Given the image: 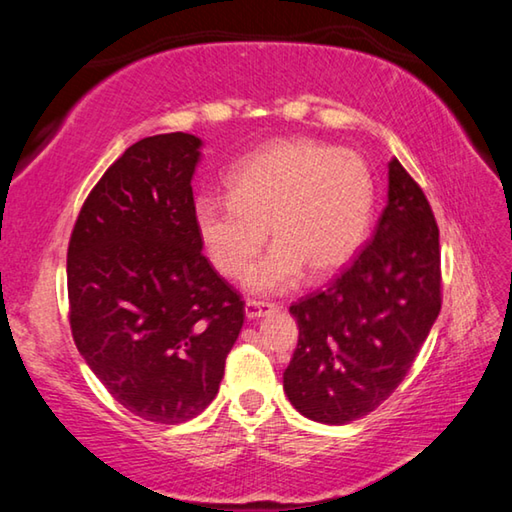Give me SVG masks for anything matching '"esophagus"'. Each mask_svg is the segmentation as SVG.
I'll return each mask as SVG.
<instances>
[{
	"mask_svg": "<svg viewBox=\"0 0 512 512\" xmlns=\"http://www.w3.org/2000/svg\"><path fill=\"white\" fill-rule=\"evenodd\" d=\"M275 305H271V302H262V300H246V316L250 320L255 318H262L264 314H268Z\"/></svg>",
	"mask_w": 512,
	"mask_h": 512,
	"instance_id": "34e87169",
	"label": "esophagus"
}]
</instances>
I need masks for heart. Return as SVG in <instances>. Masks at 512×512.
<instances>
[{"label": "heart", "mask_w": 512, "mask_h": 512, "mask_svg": "<svg viewBox=\"0 0 512 512\" xmlns=\"http://www.w3.org/2000/svg\"><path fill=\"white\" fill-rule=\"evenodd\" d=\"M375 210V183L357 153L291 140L250 155L228 176V196H201L196 230L216 271L239 277L271 230L275 246L246 273V289H289L302 271L323 277L357 255Z\"/></svg>", "instance_id": "1"}]
</instances>
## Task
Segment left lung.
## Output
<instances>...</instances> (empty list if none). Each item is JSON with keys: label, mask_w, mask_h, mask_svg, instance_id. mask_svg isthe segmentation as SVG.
I'll list each match as a JSON object with an SVG mask.
<instances>
[{"label": "left lung", "mask_w": 512, "mask_h": 512, "mask_svg": "<svg viewBox=\"0 0 512 512\" xmlns=\"http://www.w3.org/2000/svg\"><path fill=\"white\" fill-rule=\"evenodd\" d=\"M438 225L420 185L388 162V201L370 244L291 314L298 348L284 393L309 420L345 424L388 400L440 314Z\"/></svg>", "instance_id": "8db88e82"}]
</instances>
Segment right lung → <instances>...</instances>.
Returning <instances> with one entry per match:
<instances>
[{
  "instance_id": "add662e5",
  "label": "right lung",
  "mask_w": 512,
  "mask_h": 512,
  "mask_svg": "<svg viewBox=\"0 0 512 512\" xmlns=\"http://www.w3.org/2000/svg\"><path fill=\"white\" fill-rule=\"evenodd\" d=\"M201 146L189 133L128 146L85 198L67 250L76 348L124 409L158 424L214 400L246 314L201 253Z\"/></svg>"
}]
</instances>
